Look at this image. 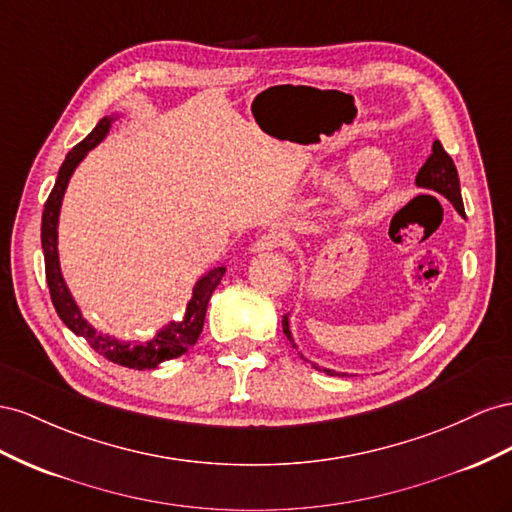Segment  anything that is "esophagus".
Instances as JSON below:
<instances>
[{
    "label": "esophagus",
    "mask_w": 512,
    "mask_h": 512,
    "mask_svg": "<svg viewBox=\"0 0 512 512\" xmlns=\"http://www.w3.org/2000/svg\"><path fill=\"white\" fill-rule=\"evenodd\" d=\"M291 240L287 233H281V231H272V233H266V236H261L251 251L253 253H268V251H276V248H289Z\"/></svg>",
    "instance_id": "esophagus-1"
}]
</instances>
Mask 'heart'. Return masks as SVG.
<instances>
[{
  "instance_id": "b5f03b06",
  "label": "heart",
  "mask_w": 512,
  "mask_h": 512,
  "mask_svg": "<svg viewBox=\"0 0 512 512\" xmlns=\"http://www.w3.org/2000/svg\"><path fill=\"white\" fill-rule=\"evenodd\" d=\"M394 178V167L386 154L367 152L349 165V184L356 191H382Z\"/></svg>"
}]
</instances>
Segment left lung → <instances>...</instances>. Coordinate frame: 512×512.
Segmentation results:
<instances>
[{"mask_svg":"<svg viewBox=\"0 0 512 512\" xmlns=\"http://www.w3.org/2000/svg\"><path fill=\"white\" fill-rule=\"evenodd\" d=\"M416 186L418 188H427V191H433L437 195H442L444 199H448L452 203V208H455L461 216H465L463 199H461V186H459V173H457L455 163H452V158L442 148L440 141H433V148H431L429 158L425 160V165H422L420 171L416 173ZM289 317H291V313L283 315V332H285V337L289 339V343L298 349V345L294 341V334H291ZM298 354L306 362H311L313 369H317L321 373L337 375V377H352V375L343 373V371H334V369H328V367H321V364L309 360L302 352H298Z\"/></svg>","mask_w":512,"mask_h":512,"instance_id":"obj_1","label":"left lung"}]
</instances>
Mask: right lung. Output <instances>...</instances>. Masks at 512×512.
I'll return each mask as SVG.
<instances>
[{
  "mask_svg": "<svg viewBox=\"0 0 512 512\" xmlns=\"http://www.w3.org/2000/svg\"><path fill=\"white\" fill-rule=\"evenodd\" d=\"M120 118V113H111L102 118L96 128L87 135L79 145L72 148V152L66 154V160L57 173V180L53 191L45 203V210H42V227H40V240H42V253H45V272H47V285L51 291V300L57 315L64 321V324L77 334L83 337L94 352L105 356L107 360L122 364L128 369H156L160 362L178 358L191 349L199 334L203 330V319H206L208 302L214 294V289L221 283L225 266L212 268L197 279L193 285V296L186 304V311L180 321H167V324L160 328L154 337L148 341H128L120 339L115 334L96 328L90 319L83 317L79 304L72 298L70 289L64 281L62 266H60V251H57V227H60V212H62V201L66 195L68 182L72 173L83 163V158L94 150L98 143H102L109 133L113 122Z\"/></svg>",
  "mask_w": 512,
  "mask_h": 512,
  "instance_id": "right-lung-1",
  "label": "right lung"
}]
</instances>
